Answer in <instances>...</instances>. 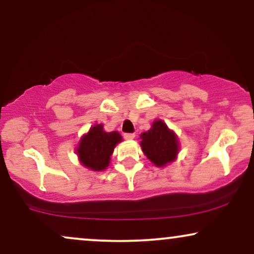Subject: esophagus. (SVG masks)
Masks as SVG:
<instances>
[{"label": "esophagus", "instance_id": "obj_1", "mask_svg": "<svg viewBox=\"0 0 254 254\" xmlns=\"http://www.w3.org/2000/svg\"><path fill=\"white\" fill-rule=\"evenodd\" d=\"M123 136H124L125 139H132V138H135V133H131V132H125Z\"/></svg>", "mask_w": 254, "mask_h": 254}]
</instances>
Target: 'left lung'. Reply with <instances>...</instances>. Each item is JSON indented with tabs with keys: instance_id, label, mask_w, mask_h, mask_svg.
<instances>
[{
	"instance_id": "1",
	"label": "left lung",
	"mask_w": 254,
	"mask_h": 254,
	"mask_svg": "<svg viewBox=\"0 0 254 254\" xmlns=\"http://www.w3.org/2000/svg\"><path fill=\"white\" fill-rule=\"evenodd\" d=\"M141 147L148 159L157 167L165 166L176 159L178 149V138L162 121H155L151 129L141 135Z\"/></svg>"
}]
</instances>
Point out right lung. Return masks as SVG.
I'll return each instance as SVG.
<instances>
[{
	"instance_id": "right-lung-1",
	"label": "right lung",
	"mask_w": 254,
	"mask_h": 254,
	"mask_svg": "<svg viewBox=\"0 0 254 254\" xmlns=\"http://www.w3.org/2000/svg\"><path fill=\"white\" fill-rule=\"evenodd\" d=\"M122 141L117 131L105 132L103 124L92 127L87 135L81 138L77 154L81 164L92 171H103L110 164L116 144Z\"/></svg>"
}]
</instances>
